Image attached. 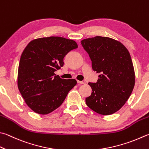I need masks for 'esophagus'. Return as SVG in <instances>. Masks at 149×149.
I'll list each match as a JSON object with an SVG mask.
<instances>
[{
  "label": "esophagus",
  "instance_id": "obj_1",
  "mask_svg": "<svg viewBox=\"0 0 149 149\" xmlns=\"http://www.w3.org/2000/svg\"><path fill=\"white\" fill-rule=\"evenodd\" d=\"M77 83L79 84H86L85 81H80V80H77Z\"/></svg>",
  "mask_w": 149,
  "mask_h": 149
}]
</instances>
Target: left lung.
Instances as JSON below:
<instances>
[{
    "label": "left lung",
    "instance_id": "1",
    "mask_svg": "<svg viewBox=\"0 0 149 149\" xmlns=\"http://www.w3.org/2000/svg\"><path fill=\"white\" fill-rule=\"evenodd\" d=\"M89 54L92 68L99 72L97 83H88L91 95L87 106L96 113L108 116L121 108L135 85V72L130 52L119 41L95 36L81 41Z\"/></svg>",
    "mask_w": 149,
    "mask_h": 149
}]
</instances>
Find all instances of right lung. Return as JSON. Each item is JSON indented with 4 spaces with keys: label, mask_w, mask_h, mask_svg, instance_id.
I'll return each instance as SVG.
<instances>
[{
    "label": "right lung",
    "mask_w": 149,
    "mask_h": 149,
    "mask_svg": "<svg viewBox=\"0 0 149 149\" xmlns=\"http://www.w3.org/2000/svg\"><path fill=\"white\" fill-rule=\"evenodd\" d=\"M78 48L76 41L61 38H40L31 41L22 51L19 64L17 86L29 107L36 113L47 115L60 107L75 79L55 75L63 65V58Z\"/></svg>",
    "instance_id": "1"
}]
</instances>
